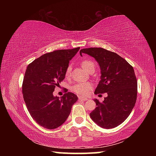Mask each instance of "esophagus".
<instances>
[{"mask_svg":"<svg viewBox=\"0 0 156 156\" xmlns=\"http://www.w3.org/2000/svg\"><path fill=\"white\" fill-rule=\"evenodd\" d=\"M78 98H79V100H83V101H85V100H88L87 98L82 97V96H79Z\"/></svg>","mask_w":156,"mask_h":156,"instance_id":"obj_1","label":"esophagus"}]
</instances>
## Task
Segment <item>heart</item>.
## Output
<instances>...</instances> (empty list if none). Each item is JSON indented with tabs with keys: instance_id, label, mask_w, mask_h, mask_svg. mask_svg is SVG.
Segmentation results:
<instances>
[{
	"instance_id": "b5f03b06",
	"label": "heart",
	"mask_w": 156,
	"mask_h": 156,
	"mask_svg": "<svg viewBox=\"0 0 156 156\" xmlns=\"http://www.w3.org/2000/svg\"><path fill=\"white\" fill-rule=\"evenodd\" d=\"M81 66L83 67L84 70L87 71V72H91V70L95 69V64L93 61L91 60L85 59L83 60L81 62ZM72 73V67L69 65L65 70V77L69 78ZM92 85L89 83H78L75 84L72 87V91L74 93L78 94L79 95H87L89 91L91 90Z\"/></svg>"
}]
</instances>
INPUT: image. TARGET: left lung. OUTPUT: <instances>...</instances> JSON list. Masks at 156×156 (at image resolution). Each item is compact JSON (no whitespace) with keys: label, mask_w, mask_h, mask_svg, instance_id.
Listing matches in <instances>:
<instances>
[{"label":"left lung","mask_w":156,"mask_h":156,"mask_svg":"<svg viewBox=\"0 0 156 156\" xmlns=\"http://www.w3.org/2000/svg\"><path fill=\"white\" fill-rule=\"evenodd\" d=\"M87 54L98 62L101 76L95 94L107 93L102 102L95 99L96 107L90 117L105 129L115 127L125 121L135 106L138 83L132 66L115 52L100 47L83 49L80 54Z\"/></svg>","instance_id":"1"}]
</instances>
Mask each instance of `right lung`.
I'll list each match as a JSON object with an SVG mask.
<instances>
[{"instance_id":"obj_1","label":"right lung","mask_w":156,"mask_h":156,"mask_svg":"<svg viewBox=\"0 0 156 156\" xmlns=\"http://www.w3.org/2000/svg\"><path fill=\"white\" fill-rule=\"evenodd\" d=\"M79 49L47 53L27 66L23 82V98L31 117L43 127L54 129L62 125L78 100V96L67 89L60 98L54 97L53 92L64 80L69 60Z\"/></svg>"}]
</instances>
